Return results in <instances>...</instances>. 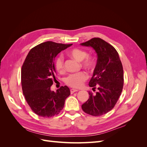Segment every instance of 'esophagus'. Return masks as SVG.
<instances>
[{
    "instance_id": "1",
    "label": "esophagus",
    "mask_w": 147,
    "mask_h": 147,
    "mask_svg": "<svg viewBox=\"0 0 147 147\" xmlns=\"http://www.w3.org/2000/svg\"><path fill=\"white\" fill-rule=\"evenodd\" d=\"M78 91V90H76V89H74V88L70 89V93H71V94H73L74 92H77V91Z\"/></svg>"
}]
</instances>
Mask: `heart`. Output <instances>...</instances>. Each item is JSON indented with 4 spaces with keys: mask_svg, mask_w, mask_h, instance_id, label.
I'll return each mask as SVG.
<instances>
[{
    "mask_svg": "<svg viewBox=\"0 0 147 147\" xmlns=\"http://www.w3.org/2000/svg\"><path fill=\"white\" fill-rule=\"evenodd\" d=\"M68 55L77 61H82V65L84 68L91 69L94 66V61L92 57L88 56L87 52L82 49L73 48L68 52ZM55 67L59 73H63L64 72L63 56H59L57 57L55 61ZM87 78L86 74L83 72L71 74L65 78V83L71 87L80 88Z\"/></svg>",
    "mask_w": 147,
    "mask_h": 147,
    "instance_id": "obj_1",
    "label": "heart"
}]
</instances>
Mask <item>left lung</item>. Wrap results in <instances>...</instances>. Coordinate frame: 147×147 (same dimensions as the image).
I'll list each match as a JSON object with an SVG mask.
<instances>
[{"mask_svg":"<svg viewBox=\"0 0 147 147\" xmlns=\"http://www.w3.org/2000/svg\"><path fill=\"white\" fill-rule=\"evenodd\" d=\"M92 47L97 59L89 86L98 91L89 92L88 100L82 105L84 112L92 116H101L112 110L121 94L124 83L123 69L115 48L100 38H93L81 43Z\"/></svg>","mask_w":147,"mask_h":147,"instance_id":"8db88e82","label":"left lung"}]
</instances>
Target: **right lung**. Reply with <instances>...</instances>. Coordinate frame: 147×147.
I'll return each instance as SVG.
<instances>
[{"label":"right lung","mask_w":147,"mask_h":147,"mask_svg":"<svg viewBox=\"0 0 147 147\" xmlns=\"http://www.w3.org/2000/svg\"><path fill=\"white\" fill-rule=\"evenodd\" d=\"M72 44L48 41L31 49L21 69L23 94L33 112L40 117L50 118L59 114L70 94L69 88L61 86L51 90L55 80L54 61L57 54Z\"/></svg>","instance_id":"obj_1"}]
</instances>
